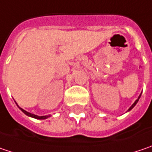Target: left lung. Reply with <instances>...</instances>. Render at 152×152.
I'll list each match as a JSON object with an SVG mask.
<instances>
[{"mask_svg": "<svg viewBox=\"0 0 152 152\" xmlns=\"http://www.w3.org/2000/svg\"><path fill=\"white\" fill-rule=\"evenodd\" d=\"M140 96H141V94H140V95H139V96H138V100H136V101H135V102H134V103H133V104H132V107H130L129 109H128V111H130V110H131V109H132V108H133V107H134V106H135V105H136V104H137V102H138V100H139V98H140Z\"/></svg>", "mask_w": 152, "mask_h": 152, "instance_id": "left-lung-1", "label": "left lung"}]
</instances>
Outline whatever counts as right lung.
Instances as JSON below:
<instances>
[{"label":"right lung","mask_w":152,"mask_h":152,"mask_svg":"<svg viewBox=\"0 0 152 152\" xmlns=\"http://www.w3.org/2000/svg\"><path fill=\"white\" fill-rule=\"evenodd\" d=\"M20 110L25 113V114H26L27 116H30V117H32V118H35V119H38V120H45V119H47V118H49L50 115H45V116H38V115H35V114H32V113H28V112L25 111L24 109L22 108H20Z\"/></svg>","instance_id":"1"}]
</instances>
